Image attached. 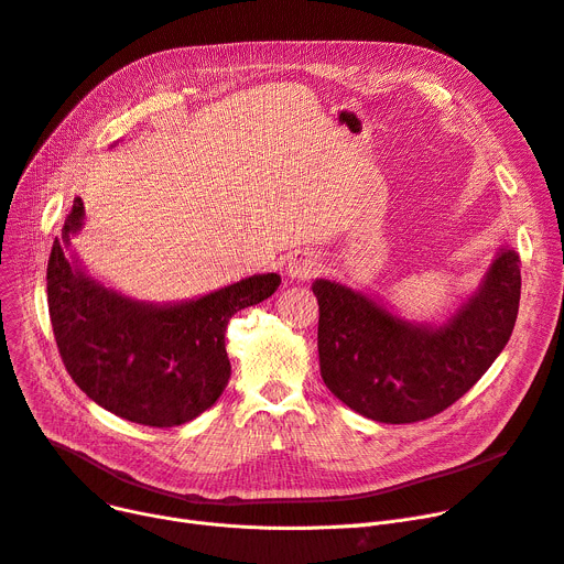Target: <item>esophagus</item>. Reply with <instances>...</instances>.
Instances as JSON below:
<instances>
[{
	"label": "esophagus",
	"mask_w": 564,
	"mask_h": 564,
	"mask_svg": "<svg viewBox=\"0 0 564 564\" xmlns=\"http://www.w3.org/2000/svg\"><path fill=\"white\" fill-rule=\"evenodd\" d=\"M285 272L294 281H308L317 274V258L311 251H294L285 262Z\"/></svg>",
	"instance_id": "1"
}]
</instances>
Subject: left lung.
<instances>
[{
    "mask_svg": "<svg viewBox=\"0 0 564 564\" xmlns=\"http://www.w3.org/2000/svg\"><path fill=\"white\" fill-rule=\"evenodd\" d=\"M519 256L500 249L441 327L413 324L364 292L317 279V351L327 389L377 423H416L457 402L508 345L521 297Z\"/></svg>",
    "mask_w": 564,
    "mask_h": 564,
    "instance_id": "8db88e82",
    "label": "left lung"
}]
</instances>
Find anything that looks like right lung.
Segmentation results:
<instances>
[{
  "label": "right lung",
  "instance_id": "1",
  "mask_svg": "<svg viewBox=\"0 0 564 564\" xmlns=\"http://www.w3.org/2000/svg\"><path fill=\"white\" fill-rule=\"evenodd\" d=\"M77 196L47 262V306L62 361L102 409L148 427L194 421L224 393L228 319L272 297L279 274H256L181 304H145L118 294L66 258L82 230Z\"/></svg>",
  "mask_w": 564,
  "mask_h": 564
}]
</instances>
